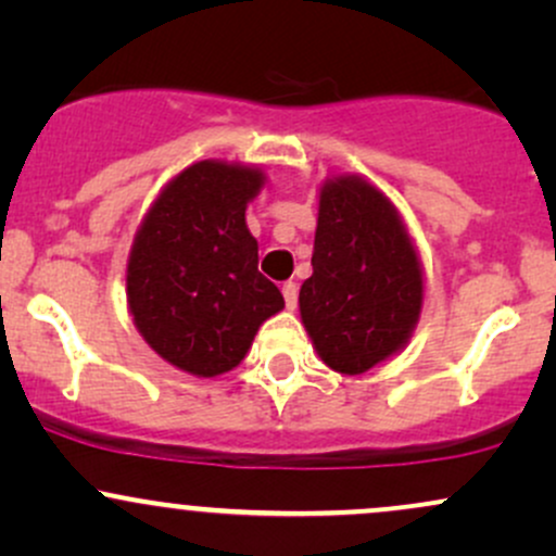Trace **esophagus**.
<instances>
[{
	"label": "esophagus",
	"mask_w": 556,
	"mask_h": 556,
	"mask_svg": "<svg viewBox=\"0 0 556 556\" xmlns=\"http://www.w3.org/2000/svg\"><path fill=\"white\" fill-rule=\"evenodd\" d=\"M282 295H285V303H287V308H295L298 305V285L295 282H285L282 285Z\"/></svg>",
	"instance_id": "esophagus-1"
}]
</instances>
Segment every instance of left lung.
<instances>
[{"label": "left lung", "instance_id": "1", "mask_svg": "<svg viewBox=\"0 0 556 556\" xmlns=\"http://www.w3.org/2000/svg\"><path fill=\"white\" fill-rule=\"evenodd\" d=\"M311 266L300 316L329 368L363 374L407 342L424 277L402 219L374 185L358 177L324 185Z\"/></svg>", "mask_w": 556, "mask_h": 556}]
</instances>
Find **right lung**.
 <instances>
[{
    "mask_svg": "<svg viewBox=\"0 0 556 556\" xmlns=\"http://www.w3.org/2000/svg\"><path fill=\"white\" fill-rule=\"evenodd\" d=\"M261 182L258 169L198 162L164 188L132 242L127 300L136 327L188 374L238 366L261 324L285 308L245 227Z\"/></svg>",
    "mask_w": 556,
    "mask_h": 556,
    "instance_id": "obj_1",
    "label": "right lung"
}]
</instances>
